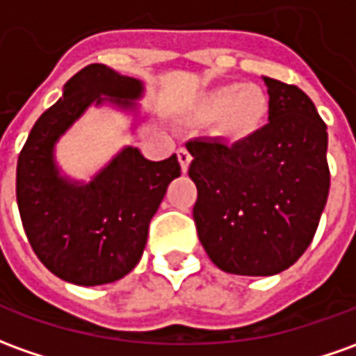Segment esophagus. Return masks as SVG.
<instances>
[{"label": "esophagus", "instance_id": "1", "mask_svg": "<svg viewBox=\"0 0 356 356\" xmlns=\"http://www.w3.org/2000/svg\"><path fill=\"white\" fill-rule=\"evenodd\" d=\"M178 161H180V166H182V172H188L190 163H192V154H190V151L186 147L178 149Z\"/></svg>", "mask_w": 356, "mask_h": 356}]
</instances>
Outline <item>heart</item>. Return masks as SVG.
I'll use <instances>...</instances> for the list:
<instances>
[{"label":"heart","mask_w":356,"mask_h":356,"mask_svg":"<svg viewBox=\"0 0 356 356\" xmlns=\"http://www.w3.org/2000/svg\"><path fill=\"white\" fill-rule=\"evenodd\" d=\"M193 116L213 122L220 141L238 145L256 137L269 116V97L256 83H230L205 90L193 104Z\"/></svg>","instance_id":"b5f03b06"}]
</instances>
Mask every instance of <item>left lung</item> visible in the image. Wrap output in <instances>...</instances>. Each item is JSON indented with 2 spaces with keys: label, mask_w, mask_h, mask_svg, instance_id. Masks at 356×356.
<instances>
[{
  "label": "left lung",
  "mask_w": 356,
  "mask_h": 356,
  "mask_svg": "<svg viewBox=\"0 0 356 356\" xmlns=\"http://www.w3.org/2000/svg\"><path fill=\"white\" fill-rule=\"evenodd\" d=\"M269 124L250 141L193 139V220L215 266L234 275L281 273L310 246L330 193L327 127L306 92L264 77Z\"/></svg>",
  "instance_id": "left-lung-1"
}]
</instances>
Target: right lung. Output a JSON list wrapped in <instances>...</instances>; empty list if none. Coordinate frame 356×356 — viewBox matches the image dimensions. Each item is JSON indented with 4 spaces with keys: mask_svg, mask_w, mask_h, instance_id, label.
Listing matches in <instances>:
<instances>
[{
    "mask_svg": "<svg viewBox=\"0 0 356 356\" xmlns=\"http://www.w3.org/2000/svg\"><path fill=\"white\" fill-rule=\"evenodd\" d=\"M145 87L102 63H90L65 85L29 134L17 161V205L34 254L56 277L81 286L114 283L143 256L149 222L168 184L180 176L178 156L149 161L124 147L89 182L61 172L56 143L89 106L118 108L143 120L137 100Z\"/></svg>",
    "mask_w": 356,
    "mask_h": 356,
    "instance_id": "1",
    "label": "right lung"
}]
</instances>
